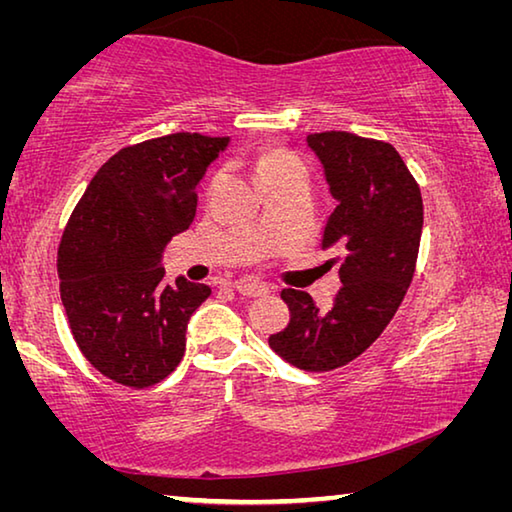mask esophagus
I'll return each mask as SVG.
<instances>
[{"mask_svg": "<svg viewBox=\"0 0 512 512\" xmlns=\"http://www.w3.org/2000/svg\"><path fill=\"white\" fill-rule=\"evenodd\" d=\"M237 291L241 293V296L259 298V296H266V293H268V287H266L264 282L248 280V277H244V280H239V282H237Z\"/></svg>", "mask_w": 512, "mask_h": 512, "instance_id": "obj_1", "label": "esophagus"}]
</instances>
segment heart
Here are the masks:
<instances>
[{
	"label": "heart",
	"instance_id": "obj_1",
	"mask_svg": "<svg viewBox=\"0 0 512 512\" xmlns=\"http://www.w3.org/2000/svg\"><path fill=\"white\" fill-rule=\"evenodd\" d=\"M255 176L259 187L264 192H271V189H280L298 183V180H307V167L296 153L275 149V146H268L255 155Z\"/></svg>",
	"mask_w": 512,
	"mask_h": 512
}]
</instances>
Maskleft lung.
I'll list each match as a JSON object with an SVG mask.
<instances>
[{
  "instance_id": "obj_1",
  "label": "left lung",
  "mask_w": 512,
  "mask_h": 512,
  "mask_svg": "<svg viewBox=\"0 0 512 512\" xmlns=\"http://www.w3.org/2000/svg\"><path fill=\"white\" fill-rule=\"evenodd\" d=\"M336 198L323 250L341 264L343 287L329 309L307 291L284 289L291 320L268 345L309 372L341 368L366 352L391 323L418 262L420 187L391 144L345 131L307 135Z\"/></svg>"
}]
</instances>
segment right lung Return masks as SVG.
Returning <instances> with one entry per match:
<instances>
[{
  "instance_id": "1",
  "label": "right lung",
  "mask_w": 512,
  "mask_h": 512,
  "mask_svg": "<svg viewBox=\"0 0 512 512\" xmlns=\"http://www.w3.org/2000/svg\"><path fill=\"white\" fill-rule=\"evenodd\" d=\"M230 137L173 133L126 146L94 173L58 248L60 300L101 375L149 388L178 368L207 284L164 282L162 255L196 216V185Z\"/></svg>"
}]
</instances>
